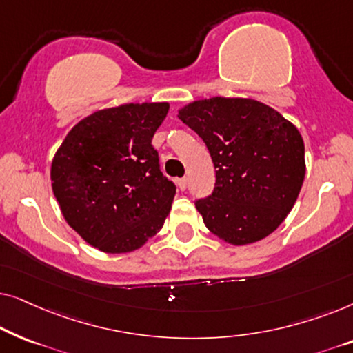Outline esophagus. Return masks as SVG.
I'll return each mask as SVG.
<instances>
[{
  "instance_id": "1",
  "label": "esophagus",
  "mask_w": 353,
  "mask_h": 353,
  "mask_svg": "<svg viewBox=\"0 0 353 353\" xmlns=\"http://www.w3.org/2000/svg\"><path fill=\"white\" fill-rule=\"evenodd\" d=\"M176 186H178V190L185 191L186 186H188V180H186V178H178V180H176Z\"/></svg>"
}]
</instances>
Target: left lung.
I'll return each instance as SVG.
<instances>
[{
    "label": "left lung",
    "instance_id": "left-lung-1",
    "mask_svg": "<svg viewBox=\"0 0 353 353\" xmlns=\"http://www.w3.org/2000/svg\"><path fill=\"white\" fill-rule=\"evenodd\" d=\"M215 165V190L196 202L210 233L231 245L257 243L283 223L305 178L297 127L249 98L197 99L178 110Z\"/></svg>",
    "mask_w": 353,
    "mask_h": 353
}]
</instances>
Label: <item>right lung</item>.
<instances>
[{"mask_svg":"<svg viewBox=\"0 0 353 353\" xmlns=\"http://www.w3.org/2000/svg\"><path fill=\"white\" fill-rule=\"evenodd\" d=\"M168 103L122 104L80 120L54 154L51 185L69 226L108 254L133 252L170 214L176 186L152 137Z\"/></svg>","mask_w":353,"mask_h":353,"instance_id":"right-lung-1","label":"right lung"}]
</instances>
